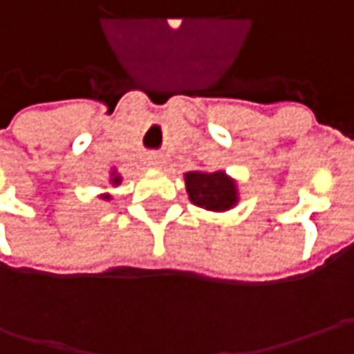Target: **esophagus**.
I'll list each match as a JSON object with an SVG mask.
<instances>
[{
  "mask_svg": "<svg viewBox=\"0 0 354 354\" xmlns=\"http://www.w3.org/2000/svg\"><path fill=\"white\" fill-rule=\"evenodd\" d=\"M153 165H161V157L159 156L153 157Z\"/></svg>",
  "mask_w": 354,
  "mask_h": 354,
  "instance_id": "34e87169",
  "label": "esophagus"
}]
</instances>
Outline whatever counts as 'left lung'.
<instances>
[{
	"instance_id": "1",
	"label": "left lung",
	"mask_w": 354,
	"mask_h": 354,
	"mask_svg": "<svg viewBox=\"0 0 354 354\" xmlns=\"http://www.w3.org/2000/svg\"><path fill=\"white\" fill-rule=\"evenodd\" d=\"M185 187L191 203L207 211H228L238 203L236 181L225 171H189L185 173Z\"/></svg>"
}]
</instances>
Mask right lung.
<instances>
[{"mask_svg":"<svg viewBox=\"0 0 354 354\" xmlns=\"http://www.w3.org/2000/svg\"><path fill=\"white\" fill-rule=\"evenodd\" d=\"M110 183H112V185L122 183V177L118 175L116 171H112V173H110ZM102 198H110V195H102Z\"/></svg>","mask_w":354,"mask_h":354,"instance_id":"right-lung-1","label":"right lung"}]
</instances>
